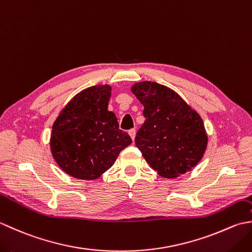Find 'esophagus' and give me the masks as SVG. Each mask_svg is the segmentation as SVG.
<instances>
[{
  "label": "esophagus",
  "mask_w": 252,
  "mask_h": 252,
  "mask_svg": "<svg viewBox=\"0 0 252 252\" xmlns=\"http://www.w3.org/2000/svg\"><path fill=\"white\" fill-rule=\"evenodd\" d=\"M129 134H130V136H131V138H132V141H134V140H135V134H136L135 130H134V129L129 130Z\"/></svg>",
  "instance_id": "34e87169"
}]
</instances>
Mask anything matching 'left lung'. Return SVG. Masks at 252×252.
<instances>
[{
	"label": "left lung",
	"mask_w": 252,
	"mask_h": 252,
	"mask_svg": "<svg viewBox=\"0 0 252 252\" xmlns=\"http://www.w3.org/2000/svg\"><path fill=\"white\" fill-rule=\"evenodd\" d=\"M131 90L144 106L145 117L136 133L135 145L149 165L168 179L194 168L208 142L200 116L164 85L144 81Z\"/></svg>",
	"instance_id": "8db88e82"
}]
</instances>
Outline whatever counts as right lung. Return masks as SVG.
<instances>
[{
  "mask_svg": "<svg viewBox=\"0 0 252 252\" xmlns=\"http://www.w3.org/2000/svg\"><path fill=\"white\" fill-rule=\"evenodd\" d=\"M111 88L95 85L69 101L53 125L51 149L58 165L81 180L97 179L132 143L108 111Z\"/></svg>",
  "mask_w": 252,
  "mask_h": 252,
  "instance_id": "add662e5",
  "label": "right lung"
}]
</instances>
